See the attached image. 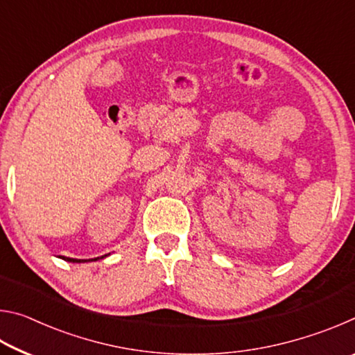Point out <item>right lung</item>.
Returning a JSON list of instances; mask_svg holds the SVG:
<instances>
[{
    "label": "right lung",
    "mask_w": 355,
    "mask_h": 355,
    "mask_svg": "<svg viewBox=\"0 0 355 355\" xmlns=\"http://www.w3.org/2000/svg\"><path fill=\"white\" fill-rule=\"evenodd\" d=\"M106 255H103V257H97V258H91V260L89 261H95V260H100V258H105ZM59 258H62V260H65V261H70V263H84V261H87V260H78V258H69V257H62V255H59Z\"/></svg>",
    "instance_id": "add662e5"
}]
</instances>
